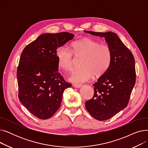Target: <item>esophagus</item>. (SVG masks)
Segmentation results:
<instances>
[{"mask_svg":"<svg viewBox=\"0 0 148 148\" xmlns=\"http://www.w3.org/2000/svg\"><path fill=\"white\" fill-rule=\"evenodd\" d=\"M82 86V84H77V83L73 84V86L75 87V88H80Z\"/></svg>","mask_w":148,"mask_h":148,"instance_id":"1","label":"esophagus"}]
</instances>
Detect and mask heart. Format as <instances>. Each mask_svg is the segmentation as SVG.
I'll use <instances>...</instances> for the list:
<instances>
[{"label":"heart","mask_w":148,"mask_h":148,"mask_svg":"<svg viewBox=\"0 0 148 148\" xmlns=\"http://www.w3.org/2000/svg\"><path fill=\"white\" fill-rule=\"evenodd\" d=\"M82 58L81 67L75 69L69 77L74 83L84 82L92 75L99 77L103 75L109 67L112 60V51L107 45L101 44L97 41L89 38L73 42L71 51L64 47H60L56 52L58 65L65 71H70L74 65V58Z\"/></svg>","instance_id":"1"}]
</instances>
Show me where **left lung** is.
<instances>
[{
	"mask_svg": "<svg viewBox=\"0 0 148 148\" xmlns=\"http://www.w3.org/2000/svg\"><path fill=\"white\" fill-rule=\"evenodd\" d=\"M105 37L112 51L110 65L94 83V95L85 103L86 110L98 121L110 119L125 108L136 83L135 60L133 54L115 33L85 31Z\"/></svg>",
	"mask_w": 148,
	"mask_h": 148,
	"instance_id": "obj_1",
	"label": "left lung"
}]
</instances>
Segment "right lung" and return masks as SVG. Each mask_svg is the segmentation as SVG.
<instances>
[{
    "label": "right lung",
    "mask_w": 148,
    "mask_h": 148,
    "mask_svg": "<svg viewBox=\"0 0 148 148\" xmlns=\"http://www.w3.org/2000/svg\"><path fill=\"white\" fill-rule=\"evenodd\" d=\"M66 32L44 34L23 50L17 71L18 98L36 118H51L60 106L64 90L71 86L58 72L56 52L73 39Z\"/></svg>",
    "instance_id": "right-lung-1"
}]
</instances>
